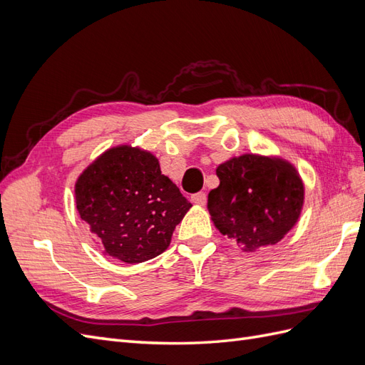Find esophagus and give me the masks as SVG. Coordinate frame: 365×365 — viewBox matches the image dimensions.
Masks as SVG:
<instances>
[{
    "label": "esophagus",
    "instance_id": "esophagus-1",
    "mask_svg": "<svg viewBox=\"0 0 365 365\" xmlns=\"http://www.w3.org/2000/svg\"><path fill=\"white\" fill-rule=\"evenodd\" d=\"M192 202L200 204V205H205V202H207L205 192H197V193L192 195Z\"/></svg>",
    "mask_w": 365,
    "mask_h": 365
}]
</instances>
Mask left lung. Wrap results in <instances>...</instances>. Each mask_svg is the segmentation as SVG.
<instances>
[{
  "mask_svg": "<svg viewBox=\"0 0 365 365\" xmlns=\"http://www.w3.org/2000/svg\"><path fill=\"white\" fill-rule=\"evenodd\" d=\"M220 181L207 208L216 228L247 251L277 244L295 225L304 189L289 163L242 155L216 169Z\"/></svg>",
  "mask_w": 365,
  "mask_h": 365,
  "instance_id": "8db88e82",
  "label": "left lung"
}]
</instances>
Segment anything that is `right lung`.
Listing matches in <instances>:
<instances>
[{"instance_id": "1", "label": "right lung", "mask_w": 365, "mask_h": 365, "mask_svg": "<svg viewBox=\"0 0 365 365\" xmlns=\"http://www.w3.org/2000/svg\"><path fill=\"white\" fill-rule=\"evenodd\" d=\"M76 205L105 252L126 263L161 254L192 207L152 153L130 146L88 165L76 182Z\"/></svg>"}]
</instances>
